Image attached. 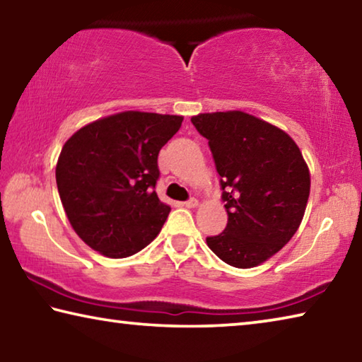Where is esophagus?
I'll use <instances>...</instances> for the list:
<instances>
[{"label":"esophagus","mask_w":362,"mask_h":362,"mask_svg":"<svg viewBox=\"0 0 362 362\" xmlns=\"http://www.w3.org/2000/svg\"><path fill=\"white\" fill-rule=\"evenodd\" d=\"M183 206L188 207V209H193V207L198 206V199H196V198H189L188 201H185V203H183Z\"/></svg>","instance_id":"1"}]
</instances>
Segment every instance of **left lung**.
<instances>
[{
    "mask_svg": "<svg viewBox=\"0 0 362 362\" xmlns=\"http://www.w3.org/2000/svg\"><path fill=\"white\" fill-rule=\"evenodd\" d=\"M209 140L228 214L226 228L206 238L236 268L260 265L296 235L310 196V170L297 144L279 127L244 112L192 118Z\"/></svg>",
    "mask_w": 362,
    "mask_h": 362,
    "instance_id": "obj_1",
    "label": "left lung"
}]
</instances>
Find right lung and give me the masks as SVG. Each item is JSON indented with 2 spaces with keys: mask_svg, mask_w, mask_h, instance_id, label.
<instances>
[{
  "mask_svg": "<svg viewBox=\"0 0 362 362\" xmlns=\"http://www.w3.org/2000/svg\"><path fill=\"white\" fill-rule=\"evenodd\" d=\"M183 118L122 112L81 127L60 151L56 180L76 235L102 255L124 259L155 240L170 212L159 201L158 155Z\"/></svg>",
  "mask_w": 362,
  "mask_h": 362,
  "instance_id": "1",
  "label": "right lung"
}]
</instances>
